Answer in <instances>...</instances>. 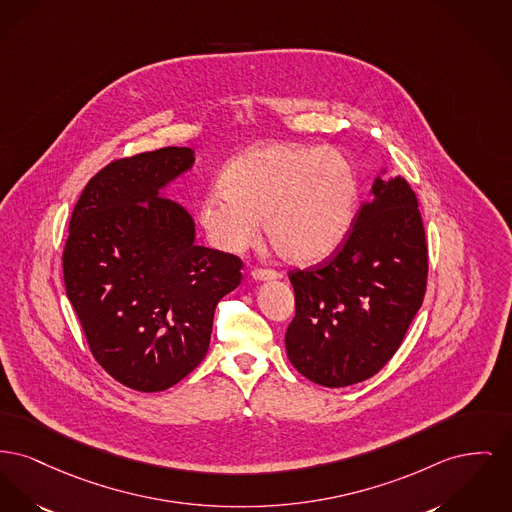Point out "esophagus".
Returning <instances> with one entry per match:
<instances>
[{
	"label": "esophagus",
	"instance_id": "esophagus-1",
	"mask_svg": "<svg viewBox=\"0 0 512 512\" xmlns=\"http://www.w3.org/2000/svg\"><path fill=\"white\" fill-rule=\"evenodd\" d=\"M251 276H253V280H257V282H267V280L280 278V272L271 271V269H253Z\"/></svg>",
	"mask_w": 512,
	"mask_h": 512
}]
</instances>
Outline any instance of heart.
<instances>
[{
    "mask_svg": "<svg viewBox=\"0 0 512 512\" xmlns=\"http://www.w3.org/2000/svg\"><path fill=\"white\" fill-rule=\"evenodd\" d=\"M220 193L199 205L214 247L236 253L259 234L290 263L327 259L348 238L360 201L354 164L340 152L298 143L241 152L220 174Z\"/></svg>",
    "mask_w": 512,
    "mask_h": 512,
    "instance_id": "b5f03b06",
    "label": "heart"
}]
</instances>
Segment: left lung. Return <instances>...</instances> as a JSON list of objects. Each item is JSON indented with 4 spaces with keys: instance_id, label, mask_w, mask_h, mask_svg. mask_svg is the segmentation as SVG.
Wrapping results in <instances>:
<instances>
[{
    "instance_id": "obj_1",
    "label": "left lung",
    "mask_w": 512,
    "mask_h": 512,
    "mask_svg": "<svg viewBox=\"0 0 512 512\" xmlns=\"http://www.w3.org/2000/svg\"><path fill=\"white\" fill-rule=\"evenodd\" d=\"M290 282L296 317L284 342L292 365L331 389L373 377L425 296L427 243L408 181L377 176L348 238L323 265L290 272Z\"/></svg>"
}]
</instances>
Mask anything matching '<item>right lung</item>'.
Wrapping results in <instances>:
<instances>
[{
	"label": "right lung",
	"instance_id": "add662e5",
	"mask_svg": "<svg viewBox=\"0 0 512 512\" xmlns=\"http://www.w3.org/2000/svg\"><path fill=\"white\" fill-rule=\"evenodd\" d=\"M193 162L187 147L116 160L71 214L67 298L94 360L133 391L187 377L207 356L216 303L240 286V259L197 245L191 214L162 195Z\"/></svg>",
	"mask_w": 512,
	"mask_h": 512
}]
</instances>
